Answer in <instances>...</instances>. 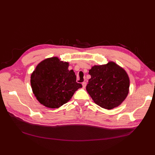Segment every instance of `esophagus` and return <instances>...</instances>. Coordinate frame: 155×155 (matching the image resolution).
Returning <instances> with one entry per match:
<instances>
[{"label": "esophagus", "mask_w": 155, "mask_h": 155, "mask_svg": "<svg viewBox=\"0 0 155 155\" xmlns=\"http://www.w3.org/2000/svg\"><path fill=\"white\" fill-rule=\"evenodd\" d=\"M82 85H83V87L85 88L86 87V85H87V83L85 81H84L82 83Z\"/></svg>", "instance_id": "obj_1"}]
</instances>
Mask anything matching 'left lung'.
Returning <instances> with one entry per match:
<instances>
[{
  "label": "left lung",
  "instance_id": "8db88e82",
  "mask_svg": "<svg viewBox=\"0 0 155 155\" xmlns=\"http://www.w3.org/2000/svg\"><path fill=\"white\" fill-rule=\"evenodd\" d=\"M88 74L91 78L86 90L97 105L105 109H114L127 96L129 78L125 70L115 63L95 65Z\"/></svg>",
  "mask_w": 155,
  "mask_h": 155
}]
</instances>
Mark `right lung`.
Listing matches in <instances>:
<instances>
[{
	"mask_svg": "<svg viewBox=\"0 0 155 155\" xmlns=\"http://www.w3.org/2000/svg\"><path fill=\"white\" fill-rule=\"evenodd\" d=\"M69 64L57 57L46 59L36 67L31 75V86L37 100L44 106L59 108L71 99L74 92L81 88L76 82Z\"/></svg>",
	"mask_w": 155,
	"mask_h": 155,
	"instance_id": "add662e5",
	"label": "right lung"
}]
</instances>
